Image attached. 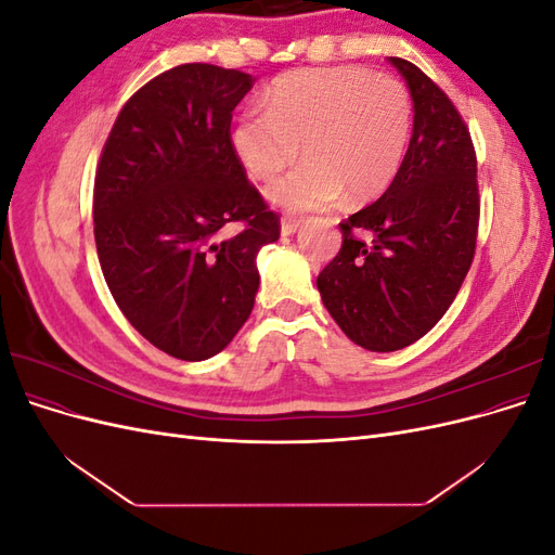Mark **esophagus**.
<instances>
[{
    "instance_id": "1",
    "label": "esophagus",
    "mask_w": 555,
    "mask_h": 555,
    "mask_svg": "<svg viewBox=\"0 0 555 555\" xmlns=\"http://www.w3.org/2000/svg\"><path fill=\"white\" fill-rule=\"evenodd\" d=\"M298 227H300V220H296V217H284L282 224H280L282 236H292V233H296Z\"/></svg>"
}]
</instances>
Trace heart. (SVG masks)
<instances>
[{
	"label": "heart",
	"instance_id": "b5f03b06",
	"mask_svg": "<svg viewBox=\"0 0 555 555\" xmlns=\"http://www.w3.org/2000/svg\"><path fill=\"white\" fill-rule=\"evenodd\" d=\"M412 96L400 80L363 66L300 69L275 80L263 111L233 127L231 143L249 176L271 180L300 153L308 162L266 190L273 206L304 212L382 194L412 133Z\"/></svg>",
	"mask_w": 555,
	"mask_h": 555
}]
</instances>
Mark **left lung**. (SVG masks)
<instances>
[{"label":"left lung","instance_id":"obj_1","mask_svg":"<svg viewBox=\"0 0 555 555\" xmlns=\"http://www.w3.org/2000/svg\"><path fill=\"white\" fill-rule=\"evenodd\" d=\"M389 62L414 102L410 147L389 190L340 224L343 247L317 278L335 324L371 351L408 347L440 322L473 266L479 227L477 155L461 113L418 66Z\"/></svg>","mask_w":555,"mask_h":555}]
</instances>
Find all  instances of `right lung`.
<instances>
[{
	"label": "right lung",
	"instance_id": "1",
	"mask_svg": "<svg viewBox=\"0 0 555 555\" xmlns=\"http://www.w3.org/2000/svg\"><path fill=\"white\" fill-rule=\"evenodd\" d=\"M255 78L180 64L122 106L94 178L96 255L117 308L147 343L206 361L255 308L257 255L280 217L245 176L231 113ZM241 221L238 237L216 236Z\"/></svg>",
	"mask_w": 555,
	"mask_h": 555
}]
</instances>
